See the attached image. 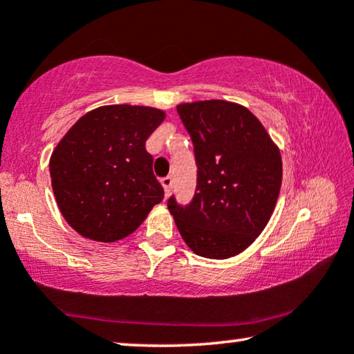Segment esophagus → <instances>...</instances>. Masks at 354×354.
Wrapping results in <instances>:
<instances>
[{"label": "esophagus", "mask_w": 354, "mask_h": 354, "mask_svg": "<svg viewBox=\"0 0 354 354\" xmlns=\"http://www.w3.org/2000/svg\"><path fill=\"white\" fill-rule=\"evenodd\" d=\"M161 185L164 187V192H166V196H169V193H171V188H172V177L171 176H166L161 178Z\"/></svg>", "instance_id": "esophagus-1"}]
</instances>
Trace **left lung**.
<instances>
[{"instance_id": "8db88e82", "label": "left lung", "mask_w": 354, "mask_h": 354, "mask_svg": "<svg viewBox=\"0 0 354 354\" xmlns=\"http://www.w3.org/2000/svg\"><path fill=\"white\" fill-rule=\"evenodd\" d=\"M193 143L196 188L188 205L167 200L185 243L209 259L235 256L270 219L282 185V158L263 124L222 100L177 106Z\"/></svg>"}]
</instances>
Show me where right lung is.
Listing matches in <instances>:
<instances>
[{
  "label": "right lung",
  "instance_id": "obj_1",
  "mask_svg": "<svg viewBox=\"0 0 354 354\" xmlns=\"http://www.w3.org/2000/svg\"><path fill=\"white\" fill-rule=\"evenodd\" d=\"M164 113L145 106H103L64 135L50 161L61 214L82 236L115 241L138 229L164 190L145 143Z\"/></svg>",
  "mask_w": 354,
  "mask_h": 354
}]
</instances>
